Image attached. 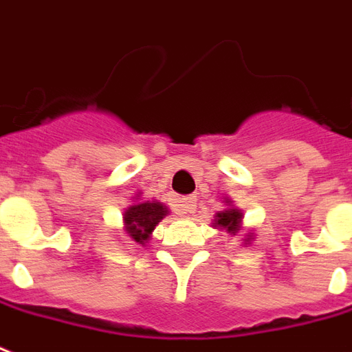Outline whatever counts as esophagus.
I'll return each instance as SVG.
<instances>
[{
  "label": "esophagus",
  "instance_id": "esophagus-1",
  "mask_svg": "<svg viewBox=\"0 0 352 352\" xmlns=\"http://www.w3.org/2000/svg\"><path fill=\"white\" fill-rule=\"evenodd\" d=\"M197 206V197L195 195H186L181 199V212L182 214H192Z\"/></svg>",
  "mask_w": 352,
  "mask_h": 352
}]
</instances>
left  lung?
I'll return each instance as SVG.
<instances>
[{
    "instance_id": "8db88e82",
    "label": "left lung",
    "mask_w": 352,
    "mask_h": 352,
    "mask_svg": "<svg viewBox=\"0 0 352 352\" xmlns=\"http://www.w3.org/2000/svg\"><path fill=\"white\" fill-rule=\"evenodd\" d=\"M241 212L236 208H229V210H221L216 214V227L229 230V232H238L240 230Z\"/></svg>"
}]
</instances>
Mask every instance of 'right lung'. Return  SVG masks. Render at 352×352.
I'll use <instances>...</instances> for the list:
<instances>
[{
	"label": "right lung",
	"instance_id": "right-lung-1",
	"mask_svg": "<svg viewBox=\"0 0 352 352\" xmlns=\"http://www.w3.org/2000/svg\"><path fill=\"white\" fill-rule=\"evenodd\" d=\"M168 210L164 205L155 203V201H144V203H136V205L129 206L125 212V230L134 241H140L149 238L158 221L164 218Z\"/></svg>",
	"mask_w": 352,
	"mask_h": 352
}]
</instances>
